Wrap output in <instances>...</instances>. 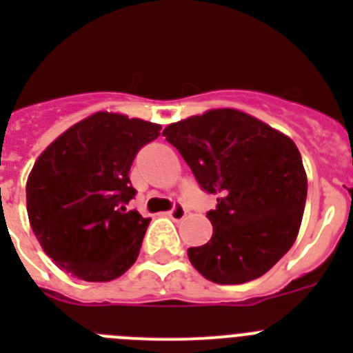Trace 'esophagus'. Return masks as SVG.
Instances as JSON below:
<instances>
[{
    "mask_svg": "<svg viewBox=\"0 0 353 353\" xmlns=\"http://www.w3.org/2000/svg\"><path fill=\"white\" fill-rule=\"evenodd\" d=\"M168 215H170V217L173 221H182L183 217H185V215H187L185 205L180 203V201H176V203L173 205V208H171V210L168 212Z\"/></svg>",
    "mask_w": 353,
    "mask_h": 353,
    "instance_id": "obj_1",
    "label": "esophagus"
}]
</instances>
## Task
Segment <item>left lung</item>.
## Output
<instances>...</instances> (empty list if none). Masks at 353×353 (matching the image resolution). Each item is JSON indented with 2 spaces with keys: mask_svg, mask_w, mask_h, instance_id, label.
<instances>
[{
  "mask_svg": "<svg viewBox=\"0 0 353 353\" xmlns=\"http://www.w3.org/2000/svg\"><path fill=\"white\" fill-rule=\"evenodd\" d=\"M162 136L179 150L198 185L217 196L212 239L187 249L192 267L217 285L263 276L297 239L307 179L285 134L236 109H214L171 123Z\"/></svg>",
  "mask_w": 353,
  "mask_h": 353,
  "instance_id": "obj_1",
  "label": "left lung"
}]
</instances>
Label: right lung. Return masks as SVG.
<instances>
[{
    "mask_svg": "<svg viewBox=\"0 0 353 353\" xmlns=\"http://www.w3.org/2000/svg\"><path fill=\"white\" fill-rule=\"evenodd\" d=\"M161 125L95 113L52 141L26 183L31 230L49 258L84 281H111L129 269L150 219L127 210L129 171Z\"/></svg>",
    "mask_w": 353,
    "mask_h": 353,
    "instance_id": "obj_1",
    "label": "right lung"
}]
</instances>
